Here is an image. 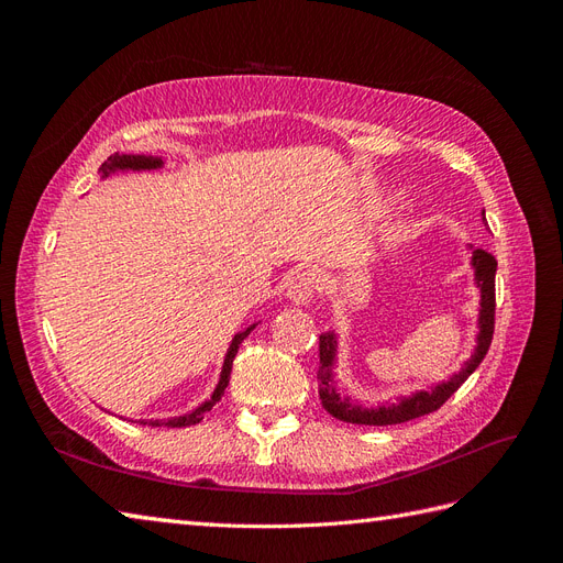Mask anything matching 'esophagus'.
Returning a JSON list of instances; mask_svg holds the SVG:
<instances>
[{
	"instance_id": "34e87169",
	"label": "esophagus",
	"mask_w": 563,
	"mask_h": 563,
	"mask_svg": "<svg viewBox=\"0 0 563 563\" xmlns=\"http://www.w3.org/2000/svg\"><path fill=\"white\" fill-rule=\"evenodd\" d=\"M317 291V279L312 272H298V275L288 282L286 298L296 305H308L314 298Z\"/></svg>"
}]
</instances>
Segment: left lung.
I'll return each mask as SVG.
<instances>
[{
	"label": "left lung",
	"mask_w": 563,
	"mask_h": 563,
	"mask_svg": "<svg viewBox=\"0 0 563 563\" xmlns=\"http://www.w3.org/2000/svg\"><path fill=\"white\" fill-rule=\"evenodd\" d=\"M486 220V213H482ZM472 249V246H470ZM470 265L474 269V284L479 288V317H476V345L470 360L457 373L444 383H437L430 389H416L408 397H397L395 401H385L378 406H366L352 399L347 389L340 395L338 378H335V362H338V333L329 331L319 335V399L327 411L352 424H399L420 416H428L444 404L453 391L463 385L472 373L484 362V356L493 340V323H496V269L498 261L482 249H472Z\"/></svg>",
	"instance_id": "left-lung-1"
}]
</instances>
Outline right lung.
<instances>
[{
    "instance_id": "add662e5",
    "label": "right lung",
    "mask_w": 563,
    "mask_h": 563,
    "mask_svg": "<svg viewBox=\"0 0 563 563\" xmlns=\"http://www.w3.org/2000/svg\"><path fill=\"white\" fill-rule=\"evenodd\" d=\"M164 166V159L162 157H155V155H112L108 157V162H103V166L98 168L100 178H110L114 174H124V172H157V168ZM255 329V323H251L249 329L240 331L234 338L232 343L225 352V360H223V368H220V378H218V385L216 389L211 391L209 399H203L197 408H192L190 413H183V416H176V418H166V420H139L141 424H152V428H162V424H166V428H190V424H197L203 420V413L211 411V408L216 406V401H220V397L225 395V387L230 383V373H232V362L236 356V350H240V345L244 343V338ZM133 422V420H131Z\"/></svg>"
}]
</instances>
